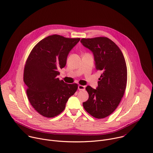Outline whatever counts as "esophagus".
Instances as JSON below:
<instances>
[{"instance_id":"obj_1","label":"esophagus","mask_w":153,"mask_h":153,"mask_svg":"<svg viewBox=\"0 0 153 153\" xmlns=\"http://www.w3.org/2000/svg\"><path fill=\"white\" fill-rule=\"evenodd\" d=\"M85 89V86L83 85H78V90H84Z\"/></svg>"}]
</instances>
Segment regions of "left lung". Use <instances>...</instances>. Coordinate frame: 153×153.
Listing matches in <instances>:
<instances>
[{"mask_svg":"<svg viewBox=\"0 0 153 153\" xmlns=\"http://www.w3.org/2000/svg\"><path fill=\"white\" fill-rule=\"evenodd\" d=\"M80 42L93 53L96 69L102 72L96 89L86 87L89 98L83 106L94 117L103 119L114 111L123 96L127 82L125 60L116 43L107 37L82 39Z\"/></svg>","mask_w":153,"mask_h":153,"instance_id":"1","label":"left lung"}]
</instances>
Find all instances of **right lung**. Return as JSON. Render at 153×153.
Masks as SVG:
<instances>
[{"label":"right lung","mask_w":153,"mask_h":153,"mask_svg":"<svg viewBox=\"0 0 153 153\" xmlns=\"http://www.w3.org/2000/svg\"><path fill=\"white\" fill-rule=\"evenodd\" d=\"M79 40L56 34L48 36L36 45L27 60L24 73L27 94L31 105L43 116L51 118L60 114L77 90V84L65 83L57 76Z\"/></svg>","instance_id":"obj_1"}]
</instances>
